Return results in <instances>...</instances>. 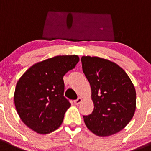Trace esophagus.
Returning <instances> with one entry per match:
<instances>
[{
  "mask_svg": "<svg viewBox=\"0 0 151 151\" xmlns=\"http://www.w3.org/2000/svg\"><path fill=\"white\" fill-rule=\"evenodd\" d=\"M82 101H83L82 98H78L77 100H75V101H74V104H76V105H78V104H80V103L82 102Z\"/></svg>",
  "mask_w": 151,
  "mask_h": 151,
  "instance_id": "34e87169",
  "label": "esophagus"
}]
</instances>
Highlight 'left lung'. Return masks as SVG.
I'll return each instance as SVG.
<instances>
[{
  "instance_id": "obj_1",
  "label": "left lung",
  "mask_w": 151,
  "mask_h": 151,
  "mask_svg": "<svg viewBox=\"0 0 151 151\" xmlns=\"http://www.w3.org/2000/svg\"><path fill=\"white\" fill-rule=\"evenodd\" d=\"M83 71L89 82L94 110L84 115L88 129L99 136L117 133L133 118L136 93L127 73L116 63L98 56H82Z\"/></svg>"
}]
</instances>
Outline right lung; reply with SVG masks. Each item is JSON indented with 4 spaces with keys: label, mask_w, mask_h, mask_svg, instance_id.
I'll return each instance as SVG.
<instances>
[{
    "label": "right lung",
    "mask_w": 151,
    "mask_h": 151,
    "mask_svg": "<svg viewBox=\"0 0 151 151\" xmlns=\"http://www.w3.org/2000/svg\"><path fill=\"white\" fill-rule=\"evenodd\" d=\"M79 60L77 55L56 56L36 63L21 77L14 102L28 127L39 134H48L60 127L71 106L64 97L63 77Z\"/></svg>",
    "instance_id": "add662e5"
}]
</instances>
